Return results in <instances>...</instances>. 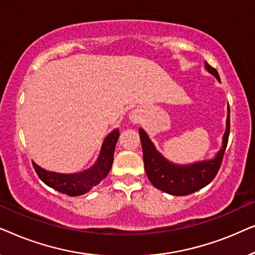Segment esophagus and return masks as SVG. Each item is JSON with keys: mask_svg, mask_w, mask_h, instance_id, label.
Masks as SVG:
<instances>
[{"mask_svg": "<svg viewBox=\"0 0 255 255\" xmlns=\"http://www.w3.org/2000/svg\"><path fill=\"white\" fill-rule=\"evenodd\" d=\"M128 117H130V121H132V122H138V120H139V113H138L137 110L131 111L130 115H128Z\"/></svg>", "mask_w": 255, "mask_h": 255, "instance_id": "34e87169", "label": "esophagus"}]
</instances>
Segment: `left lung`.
<instances>
[{
	"label": "left lung",
	"mask_w": 255,
	"mask_h": 255,
	"mask_svg": "<svg viewBox=\"0 0 255 255\" xmlns=\"http://www.w3.org/2000/svg\"><path fill=\"white\" fill-rule=\"evenodd\" d=\"M205 69L210 74L216 76L218 81H221L218 72L211 67L207 61H205ZM229 134L230 110L228 111V118H226V130L223 135L222 147L215 158L182 166L175 165L163 158L161 153L156 151L155 146L148 138L147 133L140 128L139 135H140L142 158H144L145 172L147 174V177L155 188L174 196H184V195L193 194L202 189L210 183L215 179L216 174L218 173L226 146H228Z\"/></svg>",
	"instance_id": "8db88e82"
}]
</instances>
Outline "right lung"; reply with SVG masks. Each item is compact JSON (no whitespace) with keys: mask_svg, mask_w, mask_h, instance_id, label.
Listing matches in <instances>:
<instances>
[{"mask_svg":"<svg viewBox=\"0 0 255 255\" xmlns=\"http://www.w3.org/2000/svg\"><path fill=\"white\" fill-rule=\"evenodd\" d=\"M118 138H120V130L115 128L104 139L97 161L90 168L83 172L73 174L48 172L38 166L36 162H32L33 168L39 179L48 187L68 196H80V195L88 193L93 187L97 186L101 181L107 177L113 166L115 147H116Z\"/></svg>","mask_w":255,"mask_h":255,"instance_id":"add662e5","label":"right lung"}]
</instances>
